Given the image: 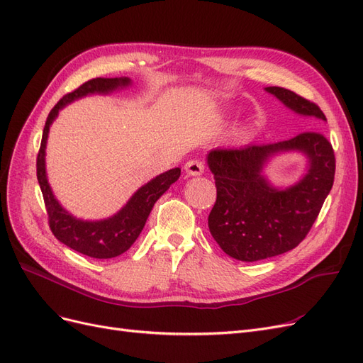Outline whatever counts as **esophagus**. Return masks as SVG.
I'll use <instances>...</instances> for the list:
<instances>
[{
	"instance_id": "esophagus-1",
	"label": "esophagus",
	"mask_w": 363,
	"mask_h": 363,
	"mask_svg": "<svg viewBox=\"0 0 363 363\" xmlns=\"http://www.w3.org/2000/svg\"><path fill=\"white\" fill-rule=\"evenodd\" d=\"M184 171L191 177H199V175L204 172V164L200 160H189L184 164Z\"/></svg>"
}]
</instances>
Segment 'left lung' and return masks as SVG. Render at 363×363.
<instances>
[{"mask_svg": "<svg viewBox=\"0 0 363 363\" xmlns=\"http://www.w3.org/2000/svg\"><path fill=\"white\" fill-rule=\"evenodd\" d=\"M265 91L294 113L327 123L320 107L295 92L277 86ZM283 154L303 155L306 167L292 185L276 186L264 171ZM206 159L216 184L208 230L225 255L242 262L279 256L298 245L335 179V152L321 131H304L276 144L212 150Z\"/></svg>", "mask_w": 363, "mask_h": 363, "instance_id": "1", "label": "left lung"}]
</instances>
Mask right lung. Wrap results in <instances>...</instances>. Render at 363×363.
I'll return each instance as SVG.
<instances>
[{
  "label": "right lung",
  "instance_id": "right-lung-1",
  "mask_svg": "<svg viewBox=\"0 0 363 363\" xmlns=\"http://www.w3.org/2000/svg\"><path fill=\"white\" fill-rule=\"evenodd\" d=\"M133 84L128 77L115 79H98L86 82L79 89L65 95L50 112L38 155V182L45 201L48 221L52 235L62 244L94 259H111L125 252L139 238L144 228L152 206L169 189V186L180 177V168H172L151 179L130 196V200L116 213L104 219H82L74 216L65 208L54 195L47 175V140L51 124L59 112L68 104L87 95H108L116 91L127 89Z\"/></svg>",
  "mask_w": 363,
  "mask_h": 363
}]
</instances>
